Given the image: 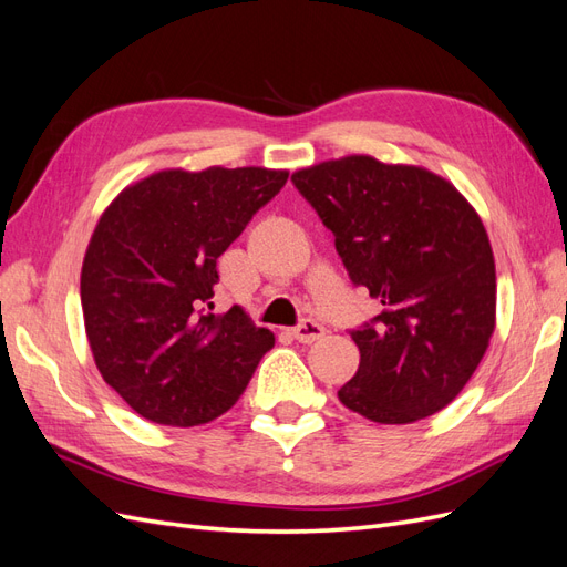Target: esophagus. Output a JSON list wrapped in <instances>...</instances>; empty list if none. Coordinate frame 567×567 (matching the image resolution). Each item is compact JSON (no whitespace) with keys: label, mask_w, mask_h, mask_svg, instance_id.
I'll return each mask as SVG.
<instances>
[{"label":"esophagus","mask_w":567,"mask_h":567,"mask_svg":"<svg viewBox=\"0 0 567 567\" xmlns=\"http://www.w3.org/2000/svg\"><path fill=\"white\" fill-rule=\"evenodd\" d=\"M323 333H326V329L315 319H302L293 329V338L300 342H315V340L323 338Z\"/></svg>","instance_id":"esophagus-1"}]
</instances>
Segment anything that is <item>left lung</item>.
Wrapping results in <instances>:
<instances>
[{"instance_id":"obj_1","label":"left lung","mask_w":567,"mask_h":567,"mask_svg":"<svg viewBox=\"0 0 567 567\" xmlns=\"http://www.w3.org/2000/svg\"><path fill=\"white\" fill-rule=\"evenodd\" d=\"M336 236L354 286L381 315L350 331L359 369L338 400L375 423H414L447 406L485 357L496 319L483 219L425 167L346 156L293 173Z\"/></svg>"}]
</instances>
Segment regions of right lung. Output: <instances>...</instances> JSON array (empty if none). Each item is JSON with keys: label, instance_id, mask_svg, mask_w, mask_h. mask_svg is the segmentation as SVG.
<instances>
[{"label": "right lung", "instance_id": "right-lung-1", "mask_svg": "<svg viewBox=\"0 0 567 567\" xmlns=\"http://www.w3.org/2000/svg\"><path fill=\"white\" fill-rule=\"evenodd\" d=\"M286 169H161L101 215L80 298L104 381L136 414L175 427L208 423L241 398L274 333L241 307L213 315L217 257L277 196Z\"/></svg>", "mask_w": 567, "mask_h": 567}]
</instances>
